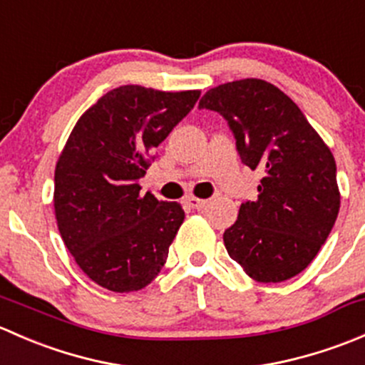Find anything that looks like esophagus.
Returning a JSON list of instances; mask_svg holds the SVG:
<instances>
[{
    "label": "esophagus",
    "instance_id": "obj_1",
    "mask_svg": "<svg viewBox=\"0 0 365 365\" xmlns=\"http://www.w3.org/2000/svg\"><path fill=\"white\" fill-rule=\"evenodd\" d=\"M185 201H187V205H189L190 208H194V210H201V208H205L206 203H208V201H206V200H200V197H194V196L187 197Z\"/></svg>",
    "mask_w": 365,
    "mask_h": 365
}]
</instances>
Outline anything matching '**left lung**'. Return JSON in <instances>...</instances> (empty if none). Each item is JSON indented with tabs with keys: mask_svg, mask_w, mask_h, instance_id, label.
Wrapping results in <instances>:
<instances>
[{
	"mask_svg": "<svg viewBox=\"0 0 365 365\" xmlns=\"http://www.w3.org/2000/svg\"><path fill=\"white\" fill-rule=\"evenodd\" d=\"M200 108L226 118L242 162L263 175L257 200L242 203L237 222L224 231L227 254L257 282L295 277L339 213L332 152L295 102L263 79L212 88Z\"/></svg>",
	"mask_w": 365,
	"mask_h": 365,
	"instance_id": "left-lung-1",
	"label": "left lung"
}]
</instances>
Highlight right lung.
I'll return each instance as SVG.
<instances>
[{"label": "right lung", "instance_id": "right-lung-1", "mask_svg": "<svg viewBox=\"0 0 365 365\" xmlns=\"http://www.w3.org/2000/svg\"><path fill=\"white\" fill-rule=\"evenodd\" d=\"M200 90L114 88L77 120L54 169V213L81 270L114 293L148 286L168 259L185 212L141 196L157 146L189 114Z\"/></svg>", "mask_w": 365, "mask_h": 365}]
</instances>
